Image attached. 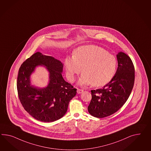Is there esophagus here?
<instances>
[{
    "instance_id": "1",
    "label": "esophagus",
    "mask_w": 151,
    "mask_h": 151,
    "mask_svg": "<svg viewBox=\"0 0 151 151\" xmlns=\"http://www.w3.org/2000/svg\"><path fill=\"white\" fill-rule=\"evenodd\" d=\"M84 91L82 89H77V93L78 94H81V93H83Z\"/></svg>"
}]
</instances>
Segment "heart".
<instances>
[{"label":"heart","mask_w":151,"mask_h":151,"mask_svg":"<svg viewBox=\"0 0 151 151\" xmlns=\"http://www.w3.org/2000/svg\"><path fill=\"white\" fill-rule=\"evenodd\" d=\"M65 66L67 77L70 82L74 81L76 76L83 70L78 84H93L100 86L106 84L113 78L117 61L113 55L100 47L85 45L77 48L73 56L67 57Z\"/></svg>","instance_id":"b5f03b06"}]
</instances>
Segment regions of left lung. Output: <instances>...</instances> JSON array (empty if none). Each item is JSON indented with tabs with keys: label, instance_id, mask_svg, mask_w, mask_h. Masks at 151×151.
I'll use <instances>...</instances> for the list:
<instances>
[{
	"label": "left lung",
	"instance_id": "left-lung-1",
	"mask_svg": "<svg viewBox=\"0 0 151 151\" xmlns=\"http://www.w3.org/2000/svg\"><path fill=\"white\" fill-rule=\"evenodd\" d=\"M118 68L113 78L102 89L91 90L88 109L93 116L102 118L119 110L130 96L134 84L135 69L131 58L123 52L116 55Z\"/></svg>",
	"mask_w": 151,
	"mask_h": 151
}]
</instances>
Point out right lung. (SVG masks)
I'll use <instances>...</instances> for the list:
<instances>
[{"instance_id": "obj_1", "label": "right lung", "mask_w": 151, "mask_h": 151, "mask_svg": "<svg viewBox=\"0 0 151 151\" xmlns=\"http://www.w3.org/2000/svg\"><path fill=\"white\" fill-rule=\"evenodd\" d=\"M39 66H44L49 73L48 84L43 88L31 83V76ZM63 68L60 60L40 52L27 58L20 67L17 81L19 97L23 108L35 119L51 122L61 118L76 96L77 89L62 77Z\"/></svg>"}]
</instances>
